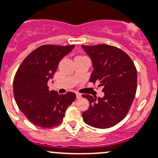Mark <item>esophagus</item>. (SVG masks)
Returning a JSON list of instances; mask_svg holds the SVG:
<instances>
[{"instance_id": "34e87169", "label": "esophagus", "mask_w": 158, "mask_h": 158, "mask_svg": "<svg viewBox=\"0 0 158 158\" xmlns=\"http://www.w3.org/2000/svg\"><path fill=\"white\" fill-rule=\"evenodd\" d=\"M76 97H77V99H80V98H81V94H79V93H77Z\"/></svg>"}]
</instances>
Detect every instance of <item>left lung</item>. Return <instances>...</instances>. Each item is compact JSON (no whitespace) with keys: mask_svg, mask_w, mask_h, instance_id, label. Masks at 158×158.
<instances>
[{"mask_svg":"<svg viewBox=\"0 0 158 158\" xmlns=\"http://www.w3.org/2000/svg\"><path fill=\"white\" fill-rule=\"evenodd\" d=\"M92 60L89 81L98 82L105 95L102 98L83 94L89 107L83 112L85 123L98 129L113 127L126 117L137 91V69L126 52L115 46L101 44L82 45Z\"/></svg>","mask_w":158,"mask_h":158,"instance_id":"8db88e82","label":"left lung"}]
</instances>
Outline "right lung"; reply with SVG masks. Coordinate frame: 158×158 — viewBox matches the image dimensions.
Listing matches in <instances>:
<instances>
[{"mask_svg": "<svg viewBox=\"0 0 158 158\" xmlns=\"http://www.w3.org/2000/svg\"><path fill=\"white\" fill-rule=\"evenodd\" d=\"M73 48L74 44L41 45L25 57L15 74L16 103L28 120L38 127L50 129L61 123L67 108L76 99L74 93L60 95L49 91L47 85L60 60Z\"/></svg>", "mask_w": 158, "mask_h": 158, "instance_id": "right-lung-1", "label": "right lung"}]
</instances>
